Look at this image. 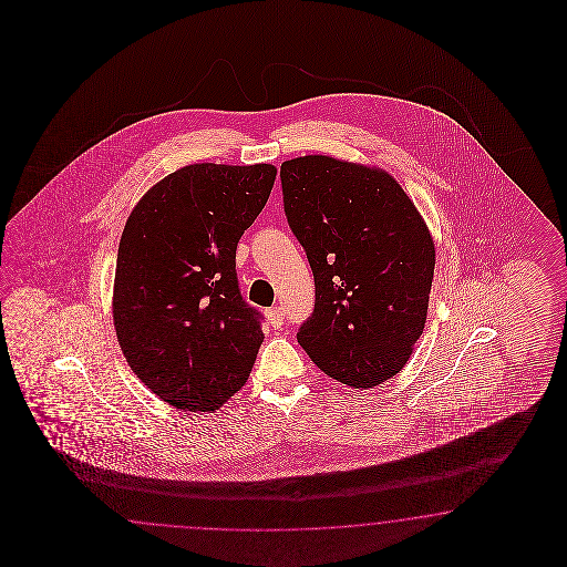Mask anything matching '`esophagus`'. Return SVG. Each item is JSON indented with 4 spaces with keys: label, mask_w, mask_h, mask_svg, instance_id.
<instances>
[{
    "label": "esophagus",
    "mask_w": 567,
    "mask_h": 567,
    "mask_svg": "<svg viewBox=\"0 0 567 567\" xmlns=\"http://www.w3.org/2000/svg\"><path fill=\"white\" fill-rule=\"evenodd\" d=\"M266 316H268L270 324L275 328H280L285 324V309L280 308V306L268 309V311H266Z\"/></svg>",
    "instance_id": "esophagus-1"
}]
</instances>
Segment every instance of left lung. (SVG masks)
Wrapping results in <instances>:
<instances>
[{
	"label": "left lung",
	"mask_w": 567,
	"mask_h": 567,
	"mask_svg": "<svg viewBox=\"0 0 567 567\" xmlns=\"http://www.w3.org/2000/svg\"><path fill=\"white\" fill-rule=\"evenodd\" d=\"M292 235L306 249L316 303L297 341L328 377L372 389L395 377L420 339L434 243L384 171L303 155L280 166Z\"/></svg>",
	"instance_id": "obj_1"
}]
</instances>
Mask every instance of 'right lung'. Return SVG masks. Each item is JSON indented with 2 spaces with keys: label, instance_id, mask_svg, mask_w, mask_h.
I'll use <instances>...</instances> for the list:
<instances>
[{
  "label": "right lung",
  "instance_id": "right-lung-1",
  "mask_svg": "<svg viewBox=\"0 0 567 567\" xmlns=\"http://www.w3.org/2000/svg\"><path fill=\"white\" fill-rule=\"evenodd\" d=\"M275 178L270 164H193L147 190L126 220L118 343L141 382L178 410L214 412L251 374L264 316L240 297L235 258Z\"/></svg>",
  "mask_w": 567,
  "mask_h": 567
}]
</instances>
